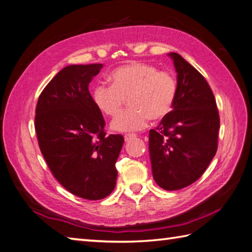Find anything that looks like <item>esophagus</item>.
Masks as SVG:
<instances>
[{
  "label": "esophagus",
  "mask_w": 252,
  "mask_h": 252,
  "mask_svg": "<svg viewBox=\"0 0 252 252\" xmlns=\"http://www.w3.org/2000/svg\"><path fill=\"white\" fill-rule=\"evenodd\" d=\"M136 138V134L135 133H127V134H125V140L126 141H129L131 139H134Z\"/></svg>",
  "instance_id": "esophagus-1"
}]
</instances>
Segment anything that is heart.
Wrapping results in <instances>:
<instances>
[{
    "instance_id": "heart-1",
    "label": "heart",
    "mask_w": 252,
    "mask_h": 252,
    "mask_svg": "<svg viewBox=\"0 0 252 252\" xmlns=\"http://www.w3.org/2000/svg\"><path fill=\"white\" fill-rule=\"evenodd\" d=\"M109 79L111 86L99 84L93 90V101L103 114L114 117L126 100L127 110L111 122L117 132H131L144 127L148 120H161L171 112L176 98L177 86L166 71L144 63H130L114 69Z\"/></svg>"
}]
</instances>
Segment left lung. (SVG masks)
<instances>
[{
  "label": "left lung",
  "instance_id": "obj_1",
  "mask_svg": "<svg viewBox=\"0 0 252 252\" xmlns=\"http://www.w3.org/2000/svg\"><path fill=\"white\" fill-rule=\"evenodd\" d=\"M167 55L177 74L176 98L172 111L150 130L149 151L155 183L177 190L197 181L216 154L219 114L203 75L180 54Z\"/></svg>",
  "mask_w": 252,
  "mask_h": 252
}]
</instances>
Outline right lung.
Returning <instances> with one entry per match:
<instances>
[{"mask_svg": "<svg viewBox=\"0 0 252 252\" xmlns=\"http://www.w3.org/2000/svg\"><path fill=\"white\" fill-rule=\"evenodd\" d=\"M102 67L63 68L40 94L35 116L39 149L53 175L71 194L89 200L112 193L125 142L121 134L106 136L102 113L89 93Z\"/></svg>", "mask_w": 252, "mask_h": 252, "instance_id": "1", "label": "right lung"}]
</instances>
